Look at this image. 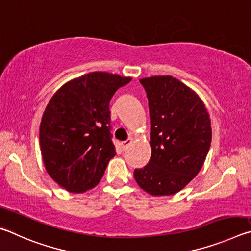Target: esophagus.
I'll return each mask as SVG.
<instances>
[{
	"label": "esophagus",
	"instance_id": "esophagus-1",
	"mask_svg": "<svg viewBox=\"0 0 251 251\" xmlns=\"http://www.w3.org/2000/svg\"><path fill=\"white\" fill-rule=\"evenodd\" d=\"M130 143H131V139H130V138L127 139V141H125V142H122V148H123V151H126L127 147H128V146L130 145Z\"/></svg>",
	"mask_w": 251,
	"mask_h": 251
}]
</instances>
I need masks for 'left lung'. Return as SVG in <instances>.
Listing matches in <instances>:
<instances>
[{
  "mask_svg": "<svg viewBox=\"0 0 251 251\" xmlns=\"http://www.w3.org/2000/svg\"><path fill=\"white\" fill-rule=\"evenodd\" d=\"M139 82L150 107L151 156L135 169V180L152 196L174 195L202 167L211 143L209 114L196 93L173 76Z\"/></svg>",
  "mask_w": 251,
  "mask_h": 251,
  "instance_id": "left-lung-1",
  "label": "left lung"
}]
</instances>
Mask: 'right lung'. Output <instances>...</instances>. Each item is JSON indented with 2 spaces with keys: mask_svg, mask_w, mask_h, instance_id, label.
<instances>
[{
  "mask_svg": "<svg viewBox=\"0 0 251 251\" xmlns=\"http://www.w3.org/2000/svg\"><path fill=\"white\" fill-rule=\"evenodd\" d=\"M130 77L93 72L55 93L44 110L40 145L46 172L71 193H84L100 181L116 155L110 134L109 101Z\"/></svg>",
  "mask_w": 251,
  "mask_h": 251,
  "instance_id": "add662e5",
  "label": "right lung"
}]
</instances>
